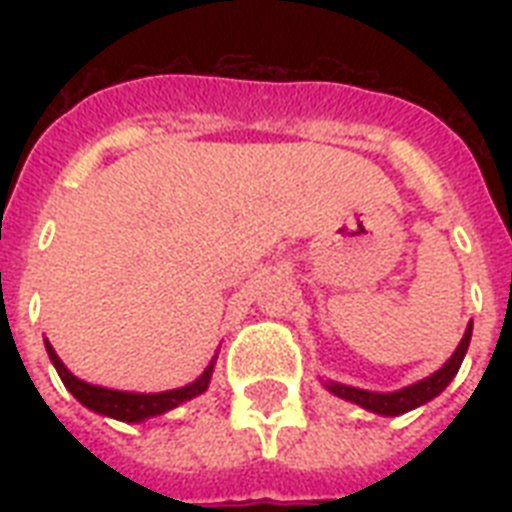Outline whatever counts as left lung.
Returning a JSON list of instances; mask_svg holds the SVG:
<instances>
[{"label": "left lung", "instance_id": "obj_1", "mask_svg": "<svg viewBox=\"0 0 512 512\" xmlns=\"http://www.w3.org/2000/svg\"><path fill=\"white\" fill-rule=\"evenodd\" d=\"M470 332L473 327L465 329V337L460 340L457 350H454V356L446 361L436 374H430L425 380L414 382L409 388L396 390V393H372V390H361V388H348V385H337V382H329V390L335 393V396L345 398V401H353V404L364 406L369 412L374 414H385V417H396V414H404L414 406L428 404L430 398H436L441 390L452 382V377L460 369L462 358H465V350L470 345Z\"/></svg>", "mask_w": 512, "mask_h": 512}]
</instances>
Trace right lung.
Returning a JSON list of instances; mask_svg holds the SVG:
<instances>
[{"label":"right lung","mask_w":512,"mask_h":512,"mask_svg":"<svg viewBox=\"0 0 512 512\" xmlns=\"http://www.w3.org/2000/svg\"><path fill=\"white\" fill-rule=\"evenodd\" d=\"M44 345H47V356H50V361L58 369L60 380L74 393V398H79L92 412L106 414V417H114V420L122 422H138L146 420V417H154V414L170 412L177 404H183L188 398L204 393L209 385V377H212V364H209L207 372L201 374L199 380L185 385V388L167 390V393H124V390H108L98 388V385H90V382L76 380L74 374L63 366L58 353L52 350L50 342H44Z\"/></svg>","instance_id":"add662e5"}]
</instances>
